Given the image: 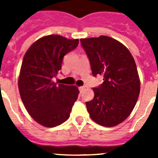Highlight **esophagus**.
Returning a JSON list of instances; mask_svg holds the SVG:
<instances>
[{
	"mask_svg": "<svg viewBox=\"0 0 158 158\" xmlns=\"http://www.w3.org/2000/svg\"><path fill=\"white\" fill-rule=\"evenodd\" d=\"M85 87H84V86H81V87H79V91H80L81 93H82V92L85 90Z\"/></svg>",
	"mask_w": 158,
	"mask_h": 158,
	"instance_id": "esophagus-1",
	"label": "esophagus"
}]
</instances>
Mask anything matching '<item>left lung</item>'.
Wrapping results in <instances>:
<instances>
[{
    "instance_id": "1",
    "label": "left lung",
    "mask_w": 158,
    "mask_h": 158,
    "mask_svg": "<svg viewBox=\"0 0 158 158\" xmlns=\"http://www.w3.org/2000/svg\"><path fill=\"white\" fill-rule=\"evenodd\" d=\"M81 43L93 76H104L100 86L93 89L94 98L86 102L89 115L99 125L117 126L131 115L140 93L135 59L123 43L108 36L81 39Z\"/></svg>"
}]
</instances>
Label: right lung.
<instances>
[{
	"instance_id": "right-lung-1",
	"label": "right lung",
	"mask_w": 158,
	"mask_h": 158,
	"mask_svg": "<svg viewBox=\"0 0 158 158\" xmlns=\"http://www.w3.org/2000/svg\"><path fill=\"white\" fill-rule=\"evenodd\" d=\"M79 40L59 35L43 36L25 53L18 88L29 115L46 127H54L69 118L79 90L75 85L52 81L62 68L63 57L77 47Z\"/></svg>"
}]
</instances>
